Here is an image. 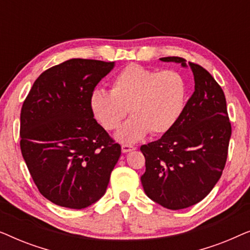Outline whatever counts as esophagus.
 Segmentation results:
<instances>
[{
	"label": "esophagus",
	"mask_w": 250,
	"mask_h": 250,
	"mask_svg": "<svg viewBox=\"0 0 250 250\" xmlns=\"http://www.w3.org/2000/svg\"><path fill=\"white\" fill-rule=\"evenodd\" d=\"M133 150H135V146H129V145H123L122 146V151L124 152V153L129 152V151H133Z\"/></svg>",
	"instance_id": "obj_1"
}]
</instances>
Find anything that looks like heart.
Returning a JSON list of instances; mask_svg holds the SVG:
<instances>
[{
	"label": "heart",
	"instance_id": "obj_1",
	"mask_svg": "<svg viewBox=\"0 0 250 250\" xmlns=\"http://www.w3.org/2000/svg\"><path fill=\"white\" fill-rule=\"evenodd\" d=\"M187 101V83L176 70H157L138 63L122 69L112 78L110 91L95 90L90 109L107 131L121 126L126 115H133L116 138L121 142L139 141L150 132L165 134L176 124Z\"/></svg>",
	"mask_w": 250,
	"mask_h": 250
}]
</instances>
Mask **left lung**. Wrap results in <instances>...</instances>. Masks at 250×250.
<instances>
[{
  "label": "left lung",
  "instance_id": "1",
  "mask_svg": "<svg viewBox=\"0 0 250 250\" xmlns=\"http://www.w3.org/2000/svg\"><path fill=\"white\" fill-rule=\"evenodd\" d=\"M160 60L187 66L180 57ZM189 66L194 92L180 119L159 140L140 148L146 158V194L173 210L196 205L213 190L227 163L232 132L222 87L200 64Z\"/></svg>",
  "mask_w": 250,
  "mask_h": 250
}]
</instances>
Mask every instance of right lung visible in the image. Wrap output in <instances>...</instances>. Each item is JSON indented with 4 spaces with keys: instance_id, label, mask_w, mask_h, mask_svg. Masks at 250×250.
Returning a JSON list of instances; mask_svg holds the SVG:
<instances>
[{
    "instance_id": "obj_1",
    "label": "right lung",
    "mask_w": 250,
    "mask_h": 250,
    "mask_svg": "<svg viewBox=\"0 0 250 250\" xmlns=\"http://www.w3.org/2000/svg\"><path fill=\"white\" fill-rule=\"evenodd\" d=\"M114 62L70 59L43 71L20 114V149L37 189L58 206L100 199L122 149L93 118L90 97Z\"/></svg>"
}]
</instances>
